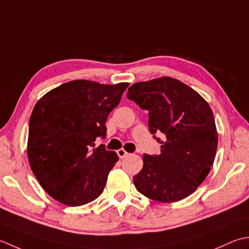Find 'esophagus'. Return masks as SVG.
I'll list each match as a JSON object with an SVG mask.
<instances>
[{"label": "esophagus", "mask_w": 249, "mask_h": 249, "mask_svg": "<svg viewBox=\"0 0 249 249\" xmlns=\"http://www.w3.org/2000/svg\"><path fill=\"white\" fill-rule=\"evenodd\" d=\"M117 155H118V157H119L120 159H123V158H124V157L128 156L129 153H126V151H125L124 149L121 148V149H118V150H117Z\"/></svg>", "instance_id": "34e87169"}]
</instances>
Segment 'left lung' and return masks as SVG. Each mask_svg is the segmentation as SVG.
<instances>
[{
	"instance_id": "8db88e82",
	"label": "left lung",
	"mask_w": 249,
	"mask_h": 249,
	"mask_svg": "<svg viewBox=\"0 0 249 249\" xmlns=\"http://www.w3.org/2000/svg\"><path fill=\"white\" fill-rule=\"evenodd\" d=\"M126 98L148 111V126L160 155H144L133 176L139 192L158 202L185 199L206 178L217 150V131L209 103L179 80L160 77L136 83ZM158 133L165 134L162 141Z\"/></svg>"
}]
</instances>
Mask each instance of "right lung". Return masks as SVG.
I'll use <instances>...</instances> for the list:
<instances>
[{
    "instance_id": "right-lung-1",
    "label": "right lung",
    "mask_w": 249,
    "mask_h": 249,
    "mask_svg": "<svg viewBox=\"0 0 249 249\" xmlns=\"http://www.w3.org/2000/svg\"><path fill=\"white\" fill-rule=\"evenodd\" d=\"M128 83L102 85L73 80L53 89L30 117L28 158L40 186L69 206L95 200L104 190L118 157L105 145V123L120 103Z\"/></svg>"
}]
</instances>
